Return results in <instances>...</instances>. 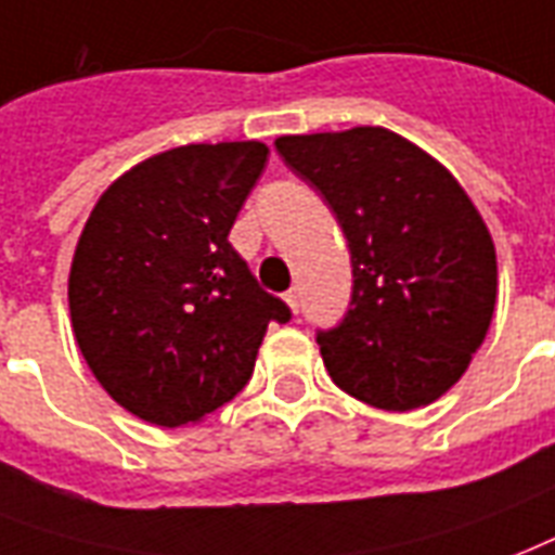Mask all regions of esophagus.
<instances>
[{"label": "esophagus", "mask_w": 555, "mask_h": 555, "mask_svg": "<svg viewBox=\"0 0 555 555\" xmlns=\"http://www.w3.org/2000/svg\"><path fill=\"white\" fill-rule=\"evenodd\" d=\"M285 302H287V308L294 311V314L299 311V291H296V287H291V291H287Z\"/></svg>", "instance_id": "obj_1"}]
</instances>
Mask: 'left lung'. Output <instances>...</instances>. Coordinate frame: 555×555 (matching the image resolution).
<instances>
[{"label":"left lung","instance_id":"left-lung-1","mask_svg":"<svg viewBox=\"0 0 555 555\" xmlns=\"http://www.w3.org/2000/svg\"><path fill=\"white\" fill-rule=\"evenodd\" d=\"M276 151L323 194L352 253V308L317 337L334 384L390 413L446 396L498 302L494 241L472 197L387 127L279 137Z\"/></svg>","mask_w":555,"mask_h":555}]
</instances>
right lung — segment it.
I'll return each mask as SVG.
<instances>
[{"instance_id":"add662e5","label":"right lung","mask_w":555,"mask_h":555,"mask_svg":"<svg viewBox=\"0 0 555 555\" xmlns=\"http://www.w3.org/2000/svg\"><path fill=\"white\" fill-rule=\"evenodd\" d=\"M268 145L197 142L147 156L104 189L69 268L72 334L116 404L159 428L197 425L244 390L282 299L230 230Z\"/></svg>"}]
</instances>
